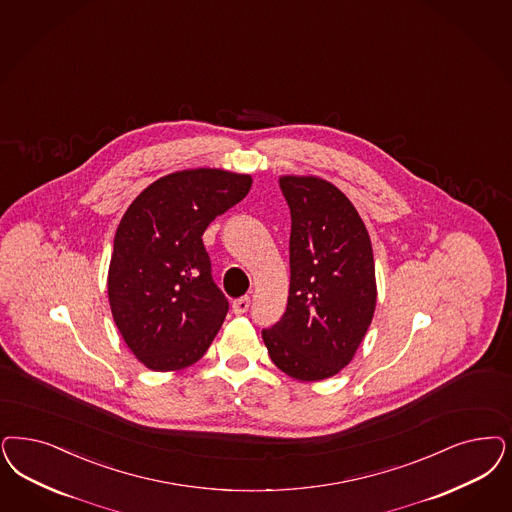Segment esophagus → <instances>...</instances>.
<instances>
[{"instance_id": "esophagus-1", "label": "esophagus", "mask_w": 512, "mask_h": 512, "mask_svg": "<svg viewBox=\"0 0 512 512\" xmlns=\"http://www.w3.org/2000/svg\"><path fill=\"white\" fill-rule=\"evenodd\" d=\"M249 297H242V299H236L232 302V312L236 314V316H242V314H246L247 310H249Z\"/></svg>"}]
</instances>
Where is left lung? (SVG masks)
<instances>
[{
  "instance_id": "obj_1",
  "label": "left lung",
  "mask_w": 512,
  "mask_h": 512,
  "mask_svg": "<svg viewBox=\"0 0 512 512\" xmlns=\"http://www.w3.org/2000/svg\"><path fill=\"white\" fill-rule=\"evenodd\" d=\"M291 210L289 299L263 331L272 363L300 382L350 365L371 327L376 274L367 227L350 198L318 176H282Z\"/></svg>"
}]
</instances>
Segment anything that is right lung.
Returning <instances> with one entry per match:
<instances>
[{"mask_svg": "<svg viewBox=\"0 0 512 512\" xmlns=\"http://www.w3.org/2000/svg\"><path fill=\"white\" fill-rule=\"evenodd\" d=\"M253 179L221 168L160 177L128 206L107 272L113 321L134 357L181 371L208 352L229 312L213 283L202 234L246 198Z\"/></svg>", "mask_w": 512, "mask_h": 512, "instance_id": "1", "label": "right lung"}]
</instances>
